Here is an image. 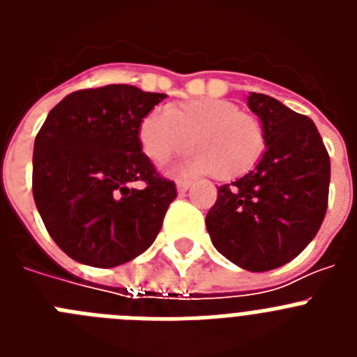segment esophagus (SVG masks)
I'll use <instances>...</instances> for the list:
<instances>
[{
	"mask_svg": "<svg viewBox=\"0 0 357 357\" xmlns=\"http://www.w3.org/2000/svg\"><path fill=\"white\" fill-rule=\"evenodd\" d=\"M189 188H191V182L189 181H176V191L178 193H185Z\"/></svg>",
	"mask_w": 357,
	"mask_h": 357,
	"instance_id": "34e87169",
	"label": "esophagus"
}]
</instances>
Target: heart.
Wrapping results in <instances>:
<instances>
[{"label":"heart","mask_w":357,"mask_h":357,"mask_svg":"<svg viewBox=\"0 0 357 357\" xmlns=\"http://www.w3.org/2000/svg\"><path fill=\"white\" fill-rule=\"evenodd\" d=\"M141 150L155 164L188 148H195L182 162L189 175H214L232 181L254 168L266 148L263 123L227 100L195 98L153 109L137 128Z\"/></svg>","instance_id":"obj_1"}]
</instances>
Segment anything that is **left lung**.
Returning <instances> with one entry per match:
<instances>
[{
    "mask_svg": "<svg viewBox=\"0 0 357 357\" xmlns=\"http://www.w3.org/2000/svg\"><path fill=\"white\" fill-rule=\"evenodd\" d=\"M266 151L250 173L218 188L206 225L214 248L248 272L295 259L317 236L327 211L331 160L307 116L252 93Z\"/></svg>",
    "mask_w": 357,
    "mask_h": 357,
    "instance_id": "left-lung-1",
    "label": "left lung"
}]
</instances>
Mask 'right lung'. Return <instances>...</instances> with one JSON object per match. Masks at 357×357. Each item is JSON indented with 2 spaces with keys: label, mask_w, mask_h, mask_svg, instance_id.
Listing matches in <instances>:
<instances>
[{
  "label": "right lung",
  "mask_w": 357,
  "mask_h": 357,
  "mask_svg": "<svg viewBox=\"0 0 357 357\" xmlns=\"http://www.w3.org/2000/svg\"><path fill=\"white\" fill-rule=\"evenodd\" d=\"M164 98L112 84L75 91L50 110L33 144L31 189L71 259L114 268L155 241L176 188L141 151L137 128Z\"/></svg>",
  "instance_id": "1"
}]
</instances>
